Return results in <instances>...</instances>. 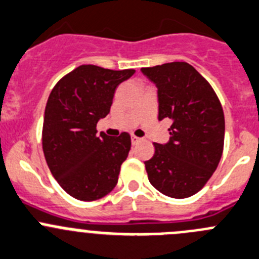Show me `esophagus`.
Returning <instances> with one entry per match:
<instances>
[{
	"label": "esophagus",
	"instance_id": "1",
	"mask_svg": "<svg viewBox=\"0 0 259 259\" xmlns=\"http://www.w3.org/2000/svg\"><path fill=\"white\" fill-rule=\"evenodd\" d=\"M140 141H141V139H140V137H136V136H132V137H131L132 145H137Z\"/></svg>",
	"mask_w": 259,
	"mask_h": 259
}]
</instances>
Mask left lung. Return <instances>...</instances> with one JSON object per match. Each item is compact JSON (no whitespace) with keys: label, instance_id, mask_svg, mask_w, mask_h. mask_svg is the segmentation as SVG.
Returning <instances> with one entry per match:
<instances>
[{"label":"left lung","instance_id":"left-lung-1","mask_svg":"<svg viewBox=\"0 0 259 259\" xmlns=\"http://www.w3.org/2000/svg\"><path fill=\"white\" fill-rule=\"evenodd\" d=\"M156 85L159 120L171 122L166 144H154L145 161L149 181L162 194L187 198L203 188L220 162L225 118L218 95L201 73L187 62L144 67Z\"/></svg>","mask_w":259,"mask_h":259}]
</instances>
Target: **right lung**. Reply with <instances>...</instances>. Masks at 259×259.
Here are the masks:
<instances>
[{
    "label": "right lung",
    "instance_id": "right-lung-1",
    "mask_svg": "<svg viewBox=\"0 0 259 259\" xmlns=\"http://www.w3.org/2000/svg\"><path fill=\"white\" fill-rule=\"evenodd\" d=\"M135 72L82 65L51 91L44 112L43 152L51 173L73 198L95 201L117 184L131 136L127 132L97 136V123L110 112L117 86Z\"/></svg>",
    "mask_w": 259,
    "mask_h": 259
}]
</instances>
